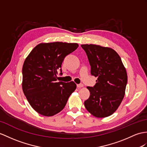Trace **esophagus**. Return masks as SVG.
I'll return each instance as SVG.
<instances>
[{
  "label": "esophagus",
  "instance_id": "1",
  "mask_svg": "<svg viewBox=\"0 0 147 147\" xmlns=\"http://www.w3.org/2000/svg\"><path fill=\"white\" fill-rule=\"evenodd\" d=\"M77 87L78 88H82V87H84V85L82 84H78V85H77Z\"/></svg>",
  "mask_w": 147,
  "mask_h": 147
}]
</instances>
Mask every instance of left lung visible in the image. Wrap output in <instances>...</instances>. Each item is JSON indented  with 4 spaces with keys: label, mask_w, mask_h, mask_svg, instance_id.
<instances>
[{
    "label": "left lung",
    "mask_w": 147,
    "mask_h": 147,
    "mask_svg": "<svg viewBox=\"0 0 147 147\" xmlns=\"http://www.w3.org/2000/svg\"><path fill=\"white\" fill-rule=\"evenodd\" d=\"M81 47L87 55L91 75L97 77L94 87H87L90 96L84 102L85 107L96 117H109L115 112L124 97L126 69L113 49L94 44Z\"/></svg>",
    "instance_id": "1"
}]
</instances>
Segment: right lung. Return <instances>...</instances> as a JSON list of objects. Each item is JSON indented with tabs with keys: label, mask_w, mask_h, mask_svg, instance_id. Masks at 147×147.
Instances as JSON below:
<instances>
[{
	"label": "right lung",
	"mask_w": 147,
	"mask_h": 147,
	"mask_svg": "<svg viewBox=\"0 0 147 147\" xmlns=\"http://www.w3.org/2000/svg\"><path fill=\"white\" fill-rule=\"evenodd\" d=\"M76 43L40 44L25 60L22 68V90L28 103L37 112L46 117L58 113L76 89L74 82H57L62 75L65 57L78 48Z\"/></svg>",
	"instance_id": "add662e5"
}]
</instances>
